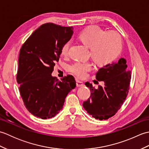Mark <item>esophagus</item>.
<instances>
[{"label":"esophagus","mask_w":149,"mask_h":149,"mask_svg":"<svg viewBox=\"0 0 149 149\" xmlns=\"http://www.w3.org/2000/svg\"><path fill=\"white\" fill-rule=\"evenodd\" d=\"M76 85H77V87H81V86H83V85H84V84H83V83L82 81L77 80L76 81Z\"/></svg>","instance_id":"1"}]
</instances>
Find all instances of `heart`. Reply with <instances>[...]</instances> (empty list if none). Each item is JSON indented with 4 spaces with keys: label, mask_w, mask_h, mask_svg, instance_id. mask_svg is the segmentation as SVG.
Segmentation results:
<instances>
[{
    "label": "heart",
    "mask_w": 149,
    "mask_h": 149,
    "mask_svg": "<svg viewBox=\"0 0 149 149\" xmlns=\"http://www.w3.org/2000/svg\"><path fill=\"white\" fill-rule=\"evenodd\" d=\"M79 38L85 45L90 47V55L95 63L104 66L115 61L122 50V40L118 34L106 32L100 27L91 26L83 30ZM70 42H67L60 50L61 55L67 58ZM91 68L89 61L75 62L70 67V72L79 78H84Z\"/></svg>",
    "instance_id": "heart-1"
}]
</instances>
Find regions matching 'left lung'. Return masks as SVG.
Segmentation results:
<instances>
[{
    "instance_id": "left-lung-1",
    "label": "left lung",
    "mask_w": 149,
    "mask_h": 149,
    "mask_svg": "<svg viewBox=\"0 0 149 149\" xmlns=\"http://www.w3.org/2000/svg\"><path fill=\"white\" fill-rule=\"evenodd\" d=\"M127 61L120 58L118 61L101 68L96 74V79L104 81V86L95 88L93 85L85 83L89 87L91 95L83 106L89 115L95 119L107 120L120 109L129 93L131 79Z\"/></svg>"
}]
</instances>
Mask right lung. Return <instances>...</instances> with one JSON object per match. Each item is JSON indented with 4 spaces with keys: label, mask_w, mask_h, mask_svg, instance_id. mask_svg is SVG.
<instances>
[{
    "label": "right lung",
    "mask_w": 149,
    "mask_h": 149,
    "mask_svg": "<svg viewBox=\"0 0 149 149\" xmlns=\"http://www.w3.org/2000/svg\"><path fill=\"white\" fill-rule=\"evenodd\" d=\"M72 34V27L44 24L34 31L20 50L17 74L19 90L27 109L38 118L55 116L63 108L66 95L76 86L71 75L61 81L51 75L59 61L61 47Z\"/></svg>",
    "instance_id": "1"
}]
</instances>
